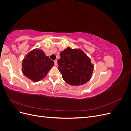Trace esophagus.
Masks as SVG:
<instances>
[{"instance_id": "1", "label": "esophagus", "mask_w": 131, "mask_h": 131, "mask_svg": "<svg viewBox=\"0 0 131 131\" xmlns=\"http://www.w3.org/2000/svg\"><path fill=\"white\" fill-rule=\"evenodd\" d=\"M54 65L56 66H57V60H54Z\"/></svg>"}]
</instances>
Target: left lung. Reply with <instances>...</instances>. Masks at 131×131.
I'll return each mask as SVG.
<instances>
[{"instance_id":"1","label":"left lung","mask_w":131,"mask_h":131,"mask_svg":"<svg viewBox=\"0 0 131 131\" xmlns=\"http://www.w3.org/2000/svg\"><path fill=\"white\" fill-rule=\"evenodd\" d=\"M58 70L66 82L72 86L86 84L91 78L94 66L90 58L80 49L68 47L60 53Z\"/></svg>"}]
</instances>
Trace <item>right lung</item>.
<instances>
[{"mask_svg":"<svg viewBox=\"0 0 131 131\" xmlns=\"http://www.w3.org/2000/svg\"><path fill=\"white\" fill-rule=\"evenodd\" d=\"M54 66V62L40 49H35L28 53L22 61V72L33 81L41 80Z\"/></svg>","mask_w":131,"mask_h":131,"instance_id":"obj_1","label":"right lung"}]
</instances>
